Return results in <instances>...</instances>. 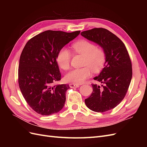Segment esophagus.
<instances>
[{
	"mask_svg": "<svg viewBox=\"0 0 147 147\" xmlns=\"http://www.w3.org/2000/svg\"><path fill=\"white\" fill-rule=\"evenodd\" d=\"M69 86H70V88H78L80 86L79 84H74V83L70 84Z\"/></svg>",
	"mask_w": 147,
	"mask_h": 147,
	"instance_id": "esophagus-1",
	"label": "esophagus"
}]
</instances>
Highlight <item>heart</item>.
<instances>
[{
  "label": "heart",
  "mask_w": 147,
  "mask_h": 147,
  "mask_svg": "<svg viewBox=\"0 0 147 147\" xmlns=\"http://www.w3.org/2000/svg\"><path fill=\"white\" fill-rule=\"evenodd\" d=\"M74 51L84 57L83 65L90 67L94 72H98L105 64L106 55L102 48L96 47L93 43L82 40L75 43L72 45ZM71 54L65 48H61L56 56V62L63 70H68L70 66ZM87 66L81 69H73L65 77L67 82L76 84L82 83L91 75V70Z\"/></svg>",
  "instance_id": "1"
}]
</instances>
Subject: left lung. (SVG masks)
<instances>
[{
  "mask_svg": "<svg viewBox=\"0 0 147 147\" xmlns=\"http://www.w3.org/2000/svg\"><path fill=\"white\" fill-rule=\"evenodd\" d=\"M81 35L98 44L105 53L104 68L94 78L102 85L92 84V94L84 100L90 110L105 112L114 109L125 97L132 79L131 61L124 43L107 29L94 28Z\"/></svg>",
  "mask_w": 147,
  "mask_h": 147,
  "instance_id": "1",
  "label": "left lung"
}]
</instances>
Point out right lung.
I'll list each match as a JSON object with an SVG mask.
<instances>
[{
	"label": "right lung",
	"instance_id": "right-lung-1",
	"mask_svg": "<svg viewBox=\"0 0 147 147\" xmlns=\"http://www.w3.org/2000/svg\"><path fill=\"white\" fill-rule=\"evenodd\" d=\"M80 32L46 30L30 38L23 48L20 59L18 84L26 102L37 113L48 116L63 108L65 92L70 88L67 84L55 85L61 78L56 56Z\"/></svg>",
	"mask_w": 147,
	"mask_h": 147
}]
</instances>
